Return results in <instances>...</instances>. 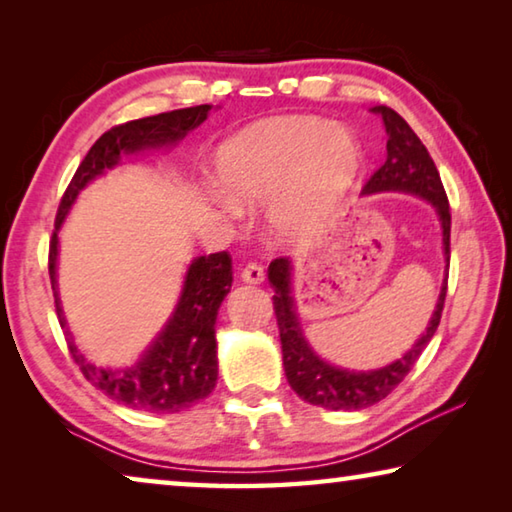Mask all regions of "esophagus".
Masks as SVG:
<instances>
[{"label": "esophagus", "instance_id": "obj_1", "mask_svg": "<svg viewBox=\"0 0 512 512\" xmlns=\"http://www.w3.org/2000/svg\"><path fill=\"white\" fill-rule=\"evenodd\" d=\"M264 266L257 264V262H250L244 268H241V280L248 282V284H262L264 282Z\"/></svg>", "mask_w": 512, "mask_h": 512}]
</instances>
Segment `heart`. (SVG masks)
I'll return each mask as SVG.
<instances>
[{
  "label": "heart",
  "mask_w": 512,
  "mask_h": 512,
  "mask_svg": "<svg viewBox=\"0 0 512 512\" xmlns=\"http://www.w3.org/2000/svg\"><path fill=\"white\" fill-rule=\"evenodd\" d=\"M361 167V146L348 128L311 117L273 119L225 140L216 178L232 201L255 205L268 195L275 235L296 237L332 212ZM230 207V198L216 194Z\"/></svg>",
  "instance_id": "heart-1"
}]
</instances>
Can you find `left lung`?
Masks as SVG:
<instances>
[{"label": "left lung", "instance_id": "1", "mask_svg": "<svg viewBox=\"0 0 512 512\" xmlns=\"http://www.w3.org/2000/svg\"><path fill=\"white\" fill-rule=\"evenodd\" d=\"M384 119L388 142H386V160L381 167L372 173L370 180L363 185V192H411L427 198L440 214L443 221V241L445 255H449V235H452V212H449V201L440 180V173L433 164L429 151L424 149L420 137L411 131V126L397 115L393 108L375 106ZM287 257H277L268 266V280L275 287L273 309L280 327V343H282V359H284V375L289 384L302 400L323 409L332 411H352L366 409L384 400L388 393H393L402 384L404 377L409 375L411 368L418 363L420 354L427 348L429 341L436 334L443 316L445 296H447V280L440 291L436 311H433L431 323L422 339L413 348L397 359L391 366L370 372H350L329 366L320 361L307 341L302 339V329L298 325V316L293 311L291 300V268Z\"/></svg>", "mask_w": 512, "mask_h": 512}]
</instances>
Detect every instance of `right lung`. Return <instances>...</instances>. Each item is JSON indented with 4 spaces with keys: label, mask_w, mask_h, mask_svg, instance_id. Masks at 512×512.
<instances>
[{
    "label": "right lung",
    "mask_w": 512,
    "mask_h": 512,
    "mask_svg": "<svg viewBox=\"0 0 512 512\" xmlns=\"http://www.w3.org/2000/svg\"><path fill=\"white\" fill-rule=\"evenodd\" d=\"M210 106H192L160 112V115L133 119L126 124L112 126L103 133L92 149L85 155L76 169L74 178L69 180L63 198H60L54 235L49 241V277L54 289L56 314L63 327L67 348L76 366L81 368L83 377L103 395L124 406L149 413H178L189 409L196 402L205 400L216 386V311H219L223 298L232 287V257L228 250L212 253L207 257L194 259L189 266L183 296H180L178 309L169 325L153 343V348L144 354L135 368L124 372L101 370L83 359L76 350L72 336L65 329L63 311L58 305L56 293V253H58V228L63 223L69 205L74 203L76 194L97 178L103 169L115 167L121 153H135L149 146H162L178 142L192 128L203 124Z\"/></svg>",
    "instance_id": "1"
}]
</instances>
